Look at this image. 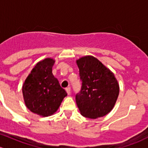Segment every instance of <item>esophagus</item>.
Listing matches in <instances>:
<instances>
[{
  "label": "esophagus",
  "mask_w": 148,
  "mask_h": 148,
  "mask_svg": "<svg viewBox=\"0 0 148 148\" xmlns=\"http://www.w3.org/2000/svg\"><path fill=\"white\" fill-rule=\"evenodd\" d=\"M66 93H67L68 95H70V93H71V88H66Z\"/></svg>",
  "instance_id": "obj_1"
}]
</instances>
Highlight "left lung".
Returning <instances> with one entry per match:
<instances>
[{"label": "left lung", "instance_id": "1", "mask_svg": "<svg viewBox=\"0 0 148 148\" xmlns=\"http://www.w3.org/2000/svg\"><path fill=\"white\" fill-rule=\"evenodd\" d=\"M81 89L76 102L81 114L95 119L108 114L119 95V85L114 74L93 56L77 60Z\"/></svg>", "mask_w": 148, "mask_h": 148}]
</instances>
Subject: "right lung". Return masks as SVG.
Returning <instances> with one entry per match:
<instances>
[{
    "mask_svg": "<svg viewBox=\"0 0 148 148\" xmlns=\"http://www.w3.org/2000/svg\"><path fill=\"white\" fill-rule=\"evenodd\" d=\"M55 60L46 58L38 62L25 79L23 93L26 107L32 112L47 117L57 111L67 96L52 74Z\"/></svg>",
    "mask_w": 148,
    "mask_h": 148,
    "instance_id": "1",
    "label": "right lung"
}]
</instances>
